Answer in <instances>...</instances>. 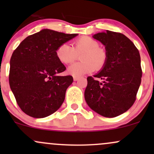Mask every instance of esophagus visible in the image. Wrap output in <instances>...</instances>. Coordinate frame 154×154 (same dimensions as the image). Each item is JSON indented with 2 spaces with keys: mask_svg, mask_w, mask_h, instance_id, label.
I'll use <instances>...</instances> for the list:
<instances>
[{
  "mask_svg": "<svg viewBox=\"0 0 154 154\" xmlns=\"http://www.w3.org/2000/svg\"><path fill=\"white\" fill-rule=\"evenodd\" d=\"M73 79H74V81H77L79 79V77H74Z\"/></svg>",
  "mask_w": 154,
  "mask_h": 154,
  "instance_id": "obj_1",
  "label": "esophagus"
}]
</instances>
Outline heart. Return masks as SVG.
I'll use <instances>...</instances> for the list:
<instances>
[{"label": "heart", "instance_id": "obj_1", "mask_svg": "<svg viewBox=\"0 0 154 154\" xmlns=\"http://www.w3.org/2000/svg\"><path fill=\"white\" fill-rule=\"evenodd\" d=\"M72 47L63 43L57 48L56 55L60 62L68 64L77 59L80 62L75 63L68 68V73L74 77L91 73L96 69H101L107 61V53L105 49L99 47V43L89 36H81L77 38Z\"/></svg>", "mask_w": 154, "mask_h": 154}]
</instances>
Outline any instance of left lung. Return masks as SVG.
I'll use <instances>...</instances> for the list:
<instances>
[{
    "instance_id": "1",
    "label": "left lung",
    "mask_w": 154,
    "mask_h": 154,
    "mask_svg": "<svg viewBox=\"0 0 154 154\" xmlns=\"http://www.w3.org/2000/svg\"><path fill=\"white\" fill-rule=\"evenodd\" d=\"M105 45L107 61L99 73L88 77L85 99L91 109L105 117H115L133 105L140 85V56L131 40L106 30L93 35Z\"/></svg>"
}]
</instances>
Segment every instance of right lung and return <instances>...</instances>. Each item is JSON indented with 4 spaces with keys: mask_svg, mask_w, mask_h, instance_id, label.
Returning <instances> with one entry per match:
<instances>
[{
    "mask_svg": "<svg viewBox=\"0 0 154 154\" xmlns=\"http://www.w3.org/2000/svg\"><path fill=\"white\" fill-rule=\"evenodd\" d=\"M77 35L44 29L26 37L13 52L10 88L26 114L34 118L46 117L62 105L73 77L60 75L66 67L57 59L56 51Z\"/></svg>",
    "mask_w": 154,
    "mask_h": 154,
    "instance_id": "add662e5",
    "label": "right lung"
}]
</instances>
